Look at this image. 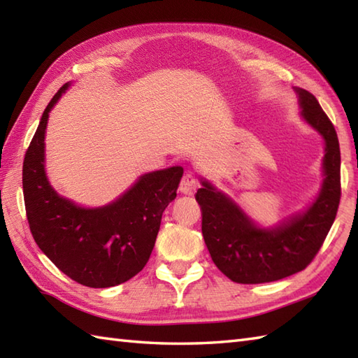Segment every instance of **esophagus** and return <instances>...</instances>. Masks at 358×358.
<instances>
[{"mask_svg": "<svg viewBox=\"0 0 358 358\" xmlns=\"http://www.w3.org/2000/svg\"><path fill=\"white\" fill-rule=\"evenodd\" d=\"M196 189H199V183H196L194 173L192 172H186L183 175V178H181L180 192L183 194V195H194Z\"/></svg>", "mask_w": 358, "mask_h": 358, "instance_id": "obj_1", "label": "esophagus"}]
</instances>
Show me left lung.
Listing matches in <instances>:
<instances>
[{
	"label": "left lung",
	"mask_w": 358,
	"mask_h": 358,
	"mask_svg": "<svg viewBox=\"0 0 358 358\" xmlns=\"http://www.w3.org/2000/svg\"><path fill=\"white\" fill-rule=\"evenodd\" d=\"M300 117L322 136L323 181L315 199L272 226L246 214L232 196L206 178L195 199L201 206V232L217 268L235 283H269L300 272L313 262L336 220L340 203V146L329 118L308 90L294 87Z\"/></svg>",
	"instance_id": "obj_1"
}]
</instances>
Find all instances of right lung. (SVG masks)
<instances>
[{
    "instance_id": "1",
    "label": "right lung",
    "mask_w": 358,
    "mask_h": 358,
    "mask_svg": "<svg viewBox=\"0 0 358 358\" xmlns=\"http://www.w3.org/2000/svg\"><path fill=\"white\" fill-rule=\"evenodd\" d=\"M72 81L53 95L22 164V192L34 238L67 277L89 287H112L136 275L154 249L162 215L175 200L183 167L140 175L115 200L86 208L59 195L45 172L49 113Z\"/></svg>"
}]
</instances>
